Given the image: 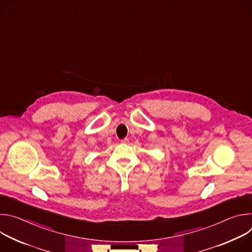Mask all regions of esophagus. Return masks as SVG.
Here are the masks:
<instances>
[{
  "instance_id": "obj_1",
  "label": "esophagus",
  "mask_w": 252,
  "mask_h": 252,
  "mask_svg": "<svg viewBox=\"0 0 252 252\" xmlns=\"http://www.w3.org/2000/svg\"><path fill=\"white\" fill-rule=\"evenodd\" d=\"M121 141H122V143H128V138H124Z\"/></svg>"
}]
</instances>
